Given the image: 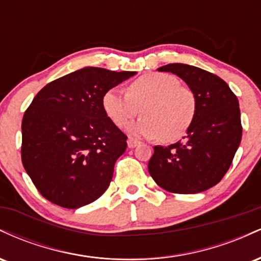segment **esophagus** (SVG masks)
<instances>
[{
	"label": "esophagus",
	"mask_w": 261,
	"mask_h": 261,
	"mask_svg": "<svg viewBox=\"0 0 261 261\" xmlns=\"http://www.w3.org/2000/svg\"><path fill=\"white\" fill-rule=\"evenodd\" d=\"M140 145V141L136 140V139H133V137H130V139L127 140V146L128 148H135L136 146Z\"/></svg>",
	"instance_id": "1"
}]
</instances>
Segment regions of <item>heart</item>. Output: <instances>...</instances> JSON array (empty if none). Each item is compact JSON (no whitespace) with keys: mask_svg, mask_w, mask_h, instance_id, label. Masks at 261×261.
<instances>
[{"mask_svg":"<svg viewBox=\"0 0 261 261\" xmlns=\"http://www.w3.org/2000/svg\"><path fill=\"white\" fill-rule=\"evenodd\" d=\"M103 109L116 126L125 127L140 112L143 118L130 127L135 134L175 141L187 134L196 116L195 92L181 86L175 76L151 72L127 86V93L110 88L104 93Z\"/></svg>","mask_w":261,"mask_h":261,"instance_id":"1","label":"heart"}]
</instances>
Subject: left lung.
<instances>
[{"mask_svg": "<svg viewBox=\"0 0 261 261\" xmlns=\"http://www.w3.org/2000/svg\"><path fill=\"white\" fill-rule=\"evenodd\" d=\"M158 71L172 72L187 82L195 92L197 110L184 140L168 147L154 146L148 172L169 193H201L221 181L239 147L238 99L222 79L195 66L169 64Z\"/></svg>", "mask_w": 261, "mask_h": 261, "instance_id": "left-lung-1", "label": "left lung"}]
</instances>
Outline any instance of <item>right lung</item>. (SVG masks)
Returning <instances> with one entry per match:
<instances>
[{
  "instance_id": "add662e5",
  "label": "right lung",
  "mask_w": 261,
  "mask_h": 261,
  "mask_svg": "<svg viewBox=\"0 0 261 261\" xmlns=\"http://www.w3.org/2000/svg\"><path fill=\"white\" fill-rule=\"evenodd\" d=\"M136 72L85 67L47 83L25 110L22 163L45 199L66 208L88 205L112 181L127 136L108 118V89Z\"/></svg>"
}]
</instances>
